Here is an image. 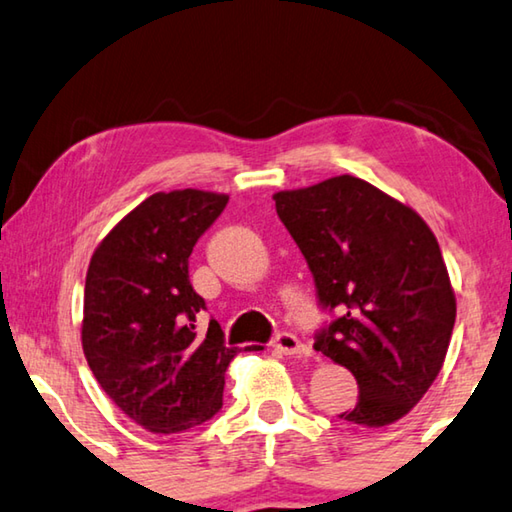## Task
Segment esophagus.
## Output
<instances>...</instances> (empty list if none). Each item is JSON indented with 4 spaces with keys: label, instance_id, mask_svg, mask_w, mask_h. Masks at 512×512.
<instances>
[{
    "label": "esophagus",
    "instance_id": "obj_1",
    "mask_svg": "<svg viewBox=\"0 0 512 512\" xmlns=\"http://www.w3.org/2000/svg\"><path fill=\"white\" fill-rule=\"evenodd\" d=\"M273 348L280 350L282 354H302V352H305V345H302L298 336L291 334V332L277 334L273 339Z\"/></svg>",
    "mask_w": 512,
    "mask_h": 512
}]
</instances>
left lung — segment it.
I'll list each match as a JSON object with an SVG mask.
<instances>
[{
  "label": "left lung",
  "instance_id": "1",
  "mask_svg": "<svg viewBox=\"0 0 512 512\" xmlns=\"http://www.w3.org/2000/svg\"><path fill=\"white\" fill-rule=\"evenodd\" d=\"M273 201L314 275L320 309L332 314L314 348L359 384L357 404L339 418L366 427L400 420L438 377L456 320L436 237L411 207L354 176Z\"/></svg>",
  "mask_w": 512,
  "mask_h": 512
}]
</instances>
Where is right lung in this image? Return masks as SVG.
Masks as SVG:
<instances>
[{"mask_svg":"<svg viewBox=\"0 0 512 512\" xmlns=\"http://www.w3.org/2000/svg\"><path fill=\"white\" fill-rule=\"evenodd\" d=\"M228 196L158 192L126 214L94 250L85 277L83 352L103 391L153 433H178L221 411L237 350L189 282V255Z\"/></svg>","mask_w":512,"mask_h":512,"instance_id":"right-lung-1","label":"right lung"}]
</instances>
